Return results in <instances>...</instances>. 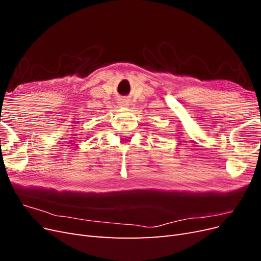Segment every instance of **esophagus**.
I'll use <instances>...</instances> for the list:
<instances>
[{"label": "esophagus", "mask_w": 261, "mask_h": 261, "mask_svg": "<svg viewBox=\"0 0 261 261\" xmlns=\"http://www.w3.org/2000/svg\"><path fill=\"white\" fill-rule=\"evenodd\" d=\"M120 106H121V107H123V108L128 107V106H129V105H128V101H126V100L121 101V102H120Z\"/></svg>", "instance_id": "obj_1"}]
</instances>
